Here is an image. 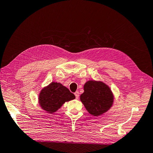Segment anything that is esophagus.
Wrapping results in <instances>:
<instances>
[{"label":"esophagus","instance_id":"obj_1","mask_svg":"<svg viewBox=\"0 0 153 153\" xmlns=\"http://www.w3.org/2000/svg\"><path fill=\"white\" fill-rule=\"evenodd\" d=\"M75 97H76V99H78V98H79V92L76 91L75 92Z\"/></svg>","mask_w":153,"mask_h":153}]
</instances>
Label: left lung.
<instances>
[{
	"label": "left lung",
	"instance_id": "8db88e82",
	"mask_svg": "<svg viewBox=\"0 0 153 153\" xmlns=\"http://www.w3.org/2000/svg\"><path fill=\"white\" fill-rule=\"evenodd\" d=\"M84 89V92L80 95V101L91 115L99 116L112 107L114 95L105 83L89 80L85 84Z\"/></svg>",
	"mask_w": 153,
	"mask_h": 153
}]
</instances>
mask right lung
<instances>
[{
	"mask_svg": "<svg viewBox=\"0 0 153 153\" xmlns=\"http://www.w3.org/2000/svg\"><path fill=\"white\" fill-rule=\"evenodd\" d=\"M75 96L65 86L57 82H52L44 87L39 94V103L46 112L53 114L67 101L74 100Z\"/></svg>",
	"mask_w": 153,
	"mask_h": 153,
	"instance_id": "add662e5",
	"label": "right lung"
}]
</instances>
